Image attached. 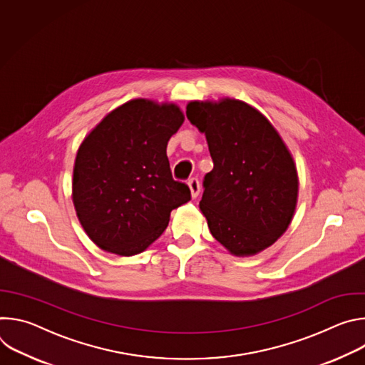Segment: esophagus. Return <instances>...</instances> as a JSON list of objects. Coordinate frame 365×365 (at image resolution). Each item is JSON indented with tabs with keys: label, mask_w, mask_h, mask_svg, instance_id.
<instances>
[{
	"label": "esophagus",
	"mask_w": 365,
	"mask_h": 365,
	"mask_svg": "<svg viewBox=\"0 0 365 365\" xmlns=\"http://www.w3.org/2000/svg\"><path fill=\"white\" fill-rule=\"evenodd\" d=\"M187 185H189V187H190L192 197H196V196L199 195V192H200V183H199V179H197V178H192V179H189Z\"/></svg>",
	"instance_id": "esophagus-1"
}]
</instances>
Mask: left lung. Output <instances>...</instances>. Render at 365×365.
<instances>
[{"instance_id":"1","label":"left lung","mask_w":365,"mask_h":365,"mask_svg":"<svg viewBox=\"0 0 365 365\" xmlns=\"http://www.w3.org/2000/svg\"><path fill=\"white\" fill-rule=\"evenodd\" d=\"M186 117L205 133L214 162L199 202L211 234L234 255L270 247L297 202L296 166L279 133L238 99L189 102Z\"/></svg>"}]
</instances>
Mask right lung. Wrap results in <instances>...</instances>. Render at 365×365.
<instances>
[{"label": "right lung", "instance_id": "add662e5", "mask_svg": "<svg viewBox=\"0 0 365 365\" xmlns=\"http://www.w3.org/2000/svg\"><path fill=\"white\" fill-rule=\"evenodd\" d=\"M175 103L133 99L111 111L81 144L72 197L89 238L102 250L134 255L166 230L170 212L190 200L172 176L168 141L183 124Z\"/></svg>", "mask_w": 365, "mask_h": 365}]
</instances>
